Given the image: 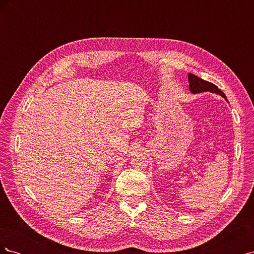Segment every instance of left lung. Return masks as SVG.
<instances>
[{
  "label": "left lung",
  "instance_id": "left-lung-1",
  "mask_svg": "<svg viewBox=\"0 0 254 254\" xmlns=\"http://www.w3.org/2000/svg\"><path fill=\"white\" fill-rule=\"evenodd\" d=\"M189 82H190V91L193 94H197V93H201V92L210 91V92H212V93H216V94L222 96L228 102V99H227L224 92H222L221 90H219L212 82H209V81L199 78L198 76L191 74V73L189 74Z\"/></svg>",
  "mask_w": 254,
  "mask_h": 254
}]
</instances>
